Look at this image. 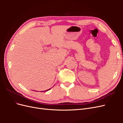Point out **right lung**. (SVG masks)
Returning <instances> with one entry per match:
<instances>
[{
    "instance_id": "obj_1",
    "label": "right lung",
    "mask_w": 123,
    "mask_h": 123,
    "mask_svg": "<svg viewBox=\"0 0 123 123\" xmlns=\"http://www.w3.org/2000/svg\"><path fill=\"white\" fill-rule=\"evenodd\" d=\"M50 89H48V90H46V91H48V90H49ZM44 91H43V92H44Z\"/></svg>"
}]
</instances>
